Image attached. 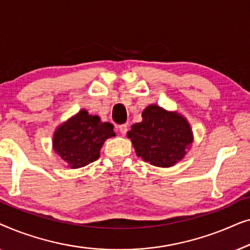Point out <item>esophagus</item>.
I'll return each mask as SVG.
<instances>
[{"label": "esophagus", "instance_id": "34e87169", "mask_svg": "<svg viewBox=\"0 0 250 250\" xmlns=\"http://www.w3.org/2000/svg\"><path fill=\"white\" fill-rule=\"evenodd\" d=\"M118 131H119V133H122L123 135L126 134V132H127V125H126V124L119 125L118 126Z\"/></svg>", "mask_w": 250, "mask_h": 250}]
</instances>
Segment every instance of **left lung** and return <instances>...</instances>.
Here are the masks:
<instances>
[{"label":"left lung","mask_w":250,"mask_h":250,"mask_svg":"<svg viewBox=\"0 0 250 250\" xmlns=\"http://www.w3.org/2000/svg\"><path fill=\"white\" fill-rule=\"evenodd\" d=\"M127 138L136 156L150 165L168 168L187 155L193 142V133L183 115L150 104L142 111V122L132 125Z\"/></svg>","instance_id":"left-lung-1"}]
</instances>
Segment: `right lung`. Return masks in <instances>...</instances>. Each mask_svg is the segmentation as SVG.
Here are the masks:
<instances>
[{
    "label": "right lung",
    "mask_w": 250,
    "mask_h": 250,
    "mask_svg": "<svg viewBox=\"0 0 250 250\" xmlns=\"http://www.w3.org/2000/svg\"><path fill=\"white\" fill-rule=\"evenodd\" d=\"M114 136L112 124L102 123L99 116L81 109L56 128L52 146L68 167L76 169L97 160L105 140Z\"/></svg>",
    "instance_id": "obj_1"
}]
</instances>
